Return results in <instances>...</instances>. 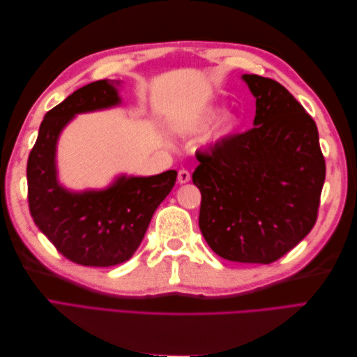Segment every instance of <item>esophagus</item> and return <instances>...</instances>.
<instances>
[{
  "label": "esophagus",
  "instance_id": "obj_1",
  "mask_svg": "<svg viewBox=\"0 0 357 357\" xmlns=\"http://www.w3.org/2000/svg\"><path fill=\"white\" fill-rule=\"evenodd\" d=\"M177 180H178L180 185H183V183H188V181L190 180V172H189L188 169H185V168H181V169L178 171Z\"/></svg>",
  "mask_w": 357,
  "mask_h": 357
}]
</instances>
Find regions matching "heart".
Wrapping results in <instances>:
<instances>
[{
    "label": "heart",
    "mask_w": 357,
    "mask_h": 357,
    "mask_svg": "<svg viewBox=\"0 0 357 357\" xmlns=\"http://www.w3.org/2000/svg\"><path fill=\"white\" fill-rule=\"evenodd\" d=\"M215 116H218V112H213V113H210V114H208V117H207V122H211ZM235 126H236V119H235V117H231V116H229V117H225L223 121H222V123L219 125V128H218V132H215V135H218V137H222V135L229 134L231 131H234Z\"/></svg>",
    "instance_id": "heart-1"
}]
</instances>
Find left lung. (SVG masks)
Masks as SVG:
<instances>
[{
    "instance_id": "obj_1",
    "label": "left lung",
    "mask_w": 357,
    "mask_h": 357,
    "mask_svg": "<svg viewBox=\"0 0 357 357\" xmlns=\"http://www.w3.org/2000/svg\"><path fill=\"white\" fill-rule=\"evenodd\" d=\"M256 98L253 128L197 152L199 229L211 250L271 264L316 225L326 176L316 122L283 84L244 74Z\"/></svg>"
}]
</instances>
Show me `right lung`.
<instances>
[{
  "label": "right lung",
  "mask_w": 357,
  "mask_h": 357,
  "mask_svg": "<svg viewBox=\"0 0 357 357\" xmlns=\"http://www.w3.org/2000/svg\"><path fill=\"white\" fill-rule=\"evenodd\" d=\"M117 80H98L73 92L46 113L28 165L29 213L38 229L68 261L84 266L119 265L135 253L158 205L176 185L177 171L119 177L104 190L74 193L56 180L61 131L77 113L117 105Z\"/></svg>",
  "instance_id": "obj_1"
}]
</instances>
